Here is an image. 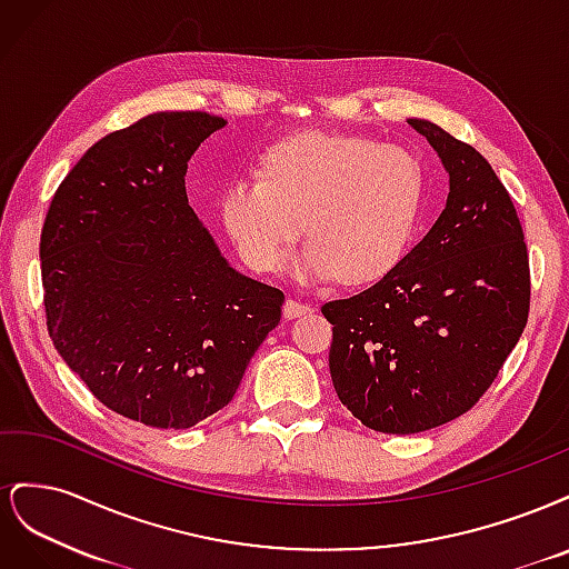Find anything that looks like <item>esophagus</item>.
<instances>
[{"label": "esophagus", "mask_w": 569, "mask_h": 569, "mask_svg": "<svg viewBox=\"0 0 569 569\" xmlns=\"http://www.w3.org/2000/svg\"><path fill=\"white\" fill-rule=\"evenodd\" d=\"M282 311H284V318L295 320V318H299V316L311 313V311H313V306H311V303H301V301H297V299H287Z\"/></svg>", "instance_id": "34e87169"}]
</instances>
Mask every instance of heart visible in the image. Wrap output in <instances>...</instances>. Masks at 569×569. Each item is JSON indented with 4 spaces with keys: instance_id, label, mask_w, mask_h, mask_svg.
<instances>
[{
    "instance_id": "b5f03b06",
    "label": "heart",
    "mask_w": 569,
    "mask_h": 569,
    "mask_svg": "<svg viewBox=\"0 0 569 569\" xmlns=\"http://www.w3.org/2000/svg\"><path fill=\"white\" fill-rule=\"evenodd\" d=\"M425 192V166L412 151L306 130L268 147L258 176L222 189L220 220L258 272L278 270L303 228L311 239L295 258L297 278L368 284L401 263Z\"/></svg>"
}]
</instances>
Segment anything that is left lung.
Listing matches in <instances>:
<instances>
[{"instance_id":"left-lung-1","label":"left lung","mask_w":569,"mask_h":569,"mask_svg":"<svg viewBox=\"0 0 569 569\" xmlns=\"http://www.w3.org/2000/svg\"><path fill=\"white\" fill-rule=\"evenodd\" d=\"M408 126L449 173L446 209L380 282L322 306L335 325L339 401L385 435H418L468 412L529 316V258L508 189L475 147L422 118Z\"/></svg>"}]
</instances>
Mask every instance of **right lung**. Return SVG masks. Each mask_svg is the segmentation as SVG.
Here are the masks:
<instances>
[{
  "label": "right lung",
  "mask_w": 569,
  "mask_h": 569,
  "mask_svg": "<svg viewBox=\"0 0 569 569\" xmlns=\"http://www.w3.org/2000/svg\"><path fill=\"white\" fill-rule=\"evenodd\" d=\"M222 126L161 111L101 137L44 218L49 337L101 403L149 427L228 406L282 316V291L237 272L187 201V161Z\"/></svg>",
  "instance_id": "right-lung-1"
}]
</instances>
